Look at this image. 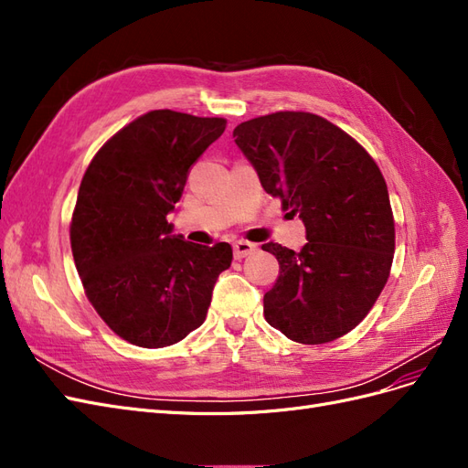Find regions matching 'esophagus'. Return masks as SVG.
Returning <instances> with one entry per match:
<instances>
[{
    "mask_svg": "<svg viewBox=\"0 0 468 468\" xmlns=\"http://www.w3.org/2000/svg\"><path fill=\"white\" fill-rule=\"evenodd\" d=\"M256 250H258L256 244L246 242V239H239V242L234 244V258L236 260H244V258H248L250 253H253Z\"/></svg>",
    "mask_w": 468,
    "mask_h": 468,
    "instance_id": "34e87169",
    "label": "esophagus"
}]
</instances>
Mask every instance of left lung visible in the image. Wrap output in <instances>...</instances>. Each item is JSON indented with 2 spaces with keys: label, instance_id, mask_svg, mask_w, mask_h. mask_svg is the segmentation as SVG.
Returning a JSON list of instances; mask_svg holds the SVG:
<instances>
[{
  "label": "left lung",
  "instance_id": "left-lung-1",
  "mask_svg": "<svg viewBox=\"0 0 468 468\" xmlns=\"http://www.w3.org/2000/svg\"><path fill=\"white\" fill-rule=\"evenodd\" d=\"M263 189L304 222L301 251L263 244L281 265L263 296L265 320L318 346L351 332L385 289L394 218L378 165L347 133L313 112L279 111L232 134Z\"/></svg>",
  "mask_w": 468,
  "mask_h": 468
}]
</instances>
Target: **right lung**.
<instances>
[{
    "label": "right lung",
    "instance_id": "right-lung-1",
    "mask_svg": "<svg viewBox=\"0 0 468 468\" xmlns=\"http://www.w3.org/2000/svg\"><path fill=\"white\" fill-rule=\"evenodd\" d=\"M226 129L218 117L150 111L95 154L69 226L83 289L109 328L138 347L181 342L207 318L230 244L174 234L167 215L189 167Z\"/></svg>",
    "mask_w": 468,
    "mask_h": 468
}]
</instances>
